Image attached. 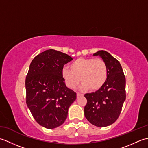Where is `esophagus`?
<instances>
[{
    "label": "esophagus",
    "instance_id": "34e87169",
    "mask_svg": "<svg viewBox=\"0 0 148 148\" xmlns=\"http://www.w3.org/2000/svg\"><path fill=\"white\" fill-rule=\"evenodd\" d=\"M83 94H82V93H77V98H79V97H81V96H83Z\"/></svg>",
    "mask_w": 148,
    "mask_h": 148
}]
</instances>
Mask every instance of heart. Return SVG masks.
Listing matches in <instances>:
<instances>
[{"mask_svg": "<svg viewBox=\"0 0 148 148\" xmlns=\"http://www.w3.org/2000/svg\"><path fill=\"white\" fill-rule=\"evenodd\" d=\"M64 67L62 74L70 88H75L82 81L81 88L97 90L103 86L108 76V69L104 61L95 58H78Z\"/></svg>", "mask_w": 148, "mask_h": 148, "instance_id": "obj_1", "label": "heart"}]
</instances>
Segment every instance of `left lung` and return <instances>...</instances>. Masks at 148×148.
Listing matches in <instances>:
<instances>
[{
    "instance_id": "obj_1",
    "label": "left lung",
    "mask_w": 148,
    "mask_h": 148,
    "mask_svg": "<svg viewBox=\"0 0 148 148\" xmlns=\"http://www.w3.org/2000/svg\"><path fill=\"white\" fill-rule=\"evenodd\" d=\"M107 65L108 76L103 86L95 92L86 93L84 116L90 123L99 127L109 126L117 120L126 99L125 74L120 63L106 51L94 53Z\"/></svg>"
}]
</instances>
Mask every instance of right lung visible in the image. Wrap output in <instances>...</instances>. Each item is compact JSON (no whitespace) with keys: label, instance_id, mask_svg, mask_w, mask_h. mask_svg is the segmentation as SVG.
I'll return each mask as SVG.
<instances>
[{"label":"right lung","instance_id":"obj_1","mask_svg":"<svg viewBox=\"0 0 148 148\" xmlns=\"http://www.w3.org/2000/svg\"><path fill=\"white\" fill-rule=\"evenodd\" d=\"M70 56L50 49L37 55L30 65L25 79L26 103L36 121L53 129L64 123L76 93L68 88L62 72Z\"/></svg>","mask_w":148,"mask_h":148}]
</instances>
